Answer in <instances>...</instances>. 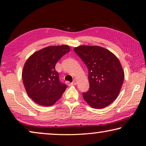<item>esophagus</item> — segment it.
<instances>
[{"mask_svg":"<svg viewBox=\"0 0 146 146\" xmlns=\"http://www.w3.org/2000/svg\"><path fill=\"white\" fill-rule=\"evenodd\" d=\"M71 84H72V85L77 84V80H76V79H74V80L72 82H71Z\"/></svg>","mask_w":146,"mask_h":146,"instance_id":"obj_1","label":"esophagus"}]
</instances>
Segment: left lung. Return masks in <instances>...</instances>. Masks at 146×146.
<instances>
[{
    "label": "left lung",
    "mask_w": 146,
    "mask_h": 146,
    "mask_svg": "<svg viewBox=\"0 0 146 146\" xmlns=\"http://www.w3.org/2000/svg\"><path fill=\"white\" fill-rule=\"evenodd\" d=\"M88 70L89 90L84 99L91 107L102 109L118 97L124 78L122 66L114 54L102 47L80 46L74 48Z\"/></svg>",
    "instance_id": "1"
}]
</instances>
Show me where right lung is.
<instances>
[{
	"instance_id": "right-lung-1",
	"label": "right lung",
	"mask_w": 146,
	"mask_h": 146,
	"mask_svg": "<svg viewBox=\"0 0 146 146\" xmlns=\"http://www.w3.org/2000/svg\"><path fill=\"white\" fill-rule=\"evenodd\" d=\"M70 51L66 45L49 46L34 53L27 60L23 80L27 93L34 102L50 106L62 97L67 86L60 82L55 64Z\"/></svg>"
}]
</instances>
